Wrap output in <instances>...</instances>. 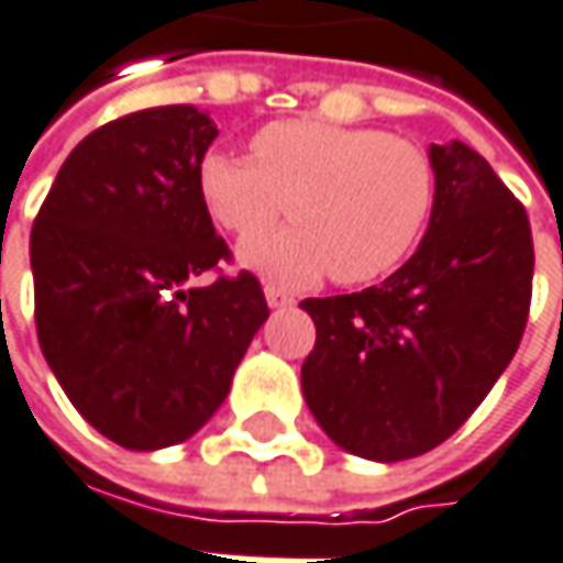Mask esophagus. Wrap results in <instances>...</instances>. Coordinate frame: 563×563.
<instances>
[{"mask_svg": "<svg viewBox=\"0 0 563 563\" xmlns=\"http://www.w3.org/2000/svg\"><path fill=\"white\" fill-rule=\"evenodd\" d=\"M264 299H267L271 308H286V305H292V301H296L289 292H286V289L274 286V283H267V286H264Z\"/></svg>", "mask_w": 563, "mask_h": 563, "instance_id": "1", "label": "esophagus"}]
</instances>
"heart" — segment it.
Masks as SVG:
<instances>
[{
  "mask_svg": "<svg viewBox=\"0 0 563 563\" xmlns=\"http://www.w3.org/2000/svg\"><path fill=\"white\" fill-rule=\"evenodd\" d=\"M211 218L255 236L286 214L296 227L243 245V262L286 286L327 271L371 283L396 271L427 230L437 170L411 140L323 121H280L252 136V158L211 152L199 165Z\"/></svg>",
  "mask_w": 563,
  "mask_h": 563,
  "instance_id": "1",
  "label": "heart"
}]
</instances>
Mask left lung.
<instances>
[{"instance_id": "8db88e82", "label": "left lung", "mask_w": 563, "mask_h": 563, "mask_svg": "<svg viewBox=\"0 0 563 563\" xmlns=\"http://www.w3.org/2000/svg\"><path fill=\"white\" fill-rule=\"evenodd\" d=\"M437 202L393 277L305 299L318 327L301 393L323 433L371 461L437 449L511 364L533 299L527 208L464 143L430 146Z\"/></svg>"}]
</instances>
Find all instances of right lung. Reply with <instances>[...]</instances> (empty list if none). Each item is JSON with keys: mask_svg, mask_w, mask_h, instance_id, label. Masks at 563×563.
<instances>
[{"mask_svg": "<svg viewBox=\"0 0 563 563\" xmlns=\"http://www.w3.org/2000/svg\"><path fill=\"white\" fill-rule=\"evenodd\" d=\"M192 106L133 111L68 155L30 230L40 349L70 405L111 442L152 452L221 408L267 320L255 274H221L199 165L214 143ZM208 269V287L188 283Z\"/></svg>", "mask_w": 563, "mask_h": 563, "instance_id": "obj_1", "label": "right lung"}]
</instances>
